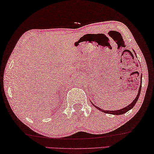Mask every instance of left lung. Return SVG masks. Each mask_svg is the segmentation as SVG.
<instances>
[{
    "label": "left lung",
    "mask_w": 154,
    "mask_h": 154,
    "mask_svg": "<svg viewBox=\"0 0 154 154\" xmlns=\"http://www.w3.org/2000/svg\"><path fill=\"white\" fill-rule=\"evenodd\" d=\"M135 53V52H134ZM136 54V53H135ZM142 75H141V77H140V80H141V83H140V86L139 88V90H138V94H137V96L136 97V98L134 100V101L131 102L130 105H128L126 107H125L122 109H118V110H115V111H109V110H104V109H102L101 108H100L99 107H97L95 105L93 104V103L92 102V104L95 106V108H96L99 110H100L101 112H103V113H106V114H114V115H121V114H124L125 113H126L128 111H129L130 109H131L136 104L137 100H138L139 97H140V92H141V88H142Z\"/></svg>",
    "instance_id": "1"
}]
</instances>
